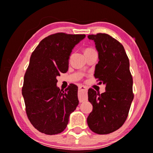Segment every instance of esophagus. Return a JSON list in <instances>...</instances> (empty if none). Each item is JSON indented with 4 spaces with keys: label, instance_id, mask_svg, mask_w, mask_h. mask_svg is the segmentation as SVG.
<instances>
[{
    "label": "esophagus",
    "instance_id": "1",
    "mask_svg": "<svg viewBox=\"0 0 153 153\" xmlns=\"http://www.w3.org/2000/svg\"><path fill=\"white\" fill-rule=\"evenodd\" d=\"M79 102H82L83 101H85V100L87 99V92H88L87 88L85 86H83V85H79Z\"/></svg>",
    "mask_w": 153,
    "mask_h": 153
}]
</instances>
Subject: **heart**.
I'll list each match as a JSON object with an SVG mask.
<instances>
[{"instance_id": "1", "label": "heart", "mask_w": 153, "mask_h": 153, "mask_svg": "<svg viewBox=\"0 0 153 153\" xmlns=\"http://www.w3.org/2000/svg\"><path fill=\"white\" fill-rule=\"evenodd\" d=\"M92 50H94V49H92V48H88V49H85V51H92Z\"/></svg>"}]
</instances>
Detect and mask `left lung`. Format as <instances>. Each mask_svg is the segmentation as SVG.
<instances>
[{"mask_svg":"<svg viewBox=\"0 0 153 153\" xmlns=\"http://www.w3.org/2000/svg\"><path fill=\"white\" fill-rule=\"evenodd\" d=\"M88 37L94 41L98 52L94 76L100 84L105 85L106 91L100 94L88 90L93 111L87 123L93 132L107 134L124 124L134 99L129 58L123 46L109 35L98 33Z\"/></svg>","mask_w":153,"mask_h":153,"instance_id":"left-lung-1","label":"left lung"}]
</instances>
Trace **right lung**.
Listing matches in <instances>:
<instances>
[{"mask_svg":"<svg viewBox=\"0 0 153 153\" xmlns=\"http://www.w3.org/2000/svg\"><path fill=\"white\" fill-rule=\"evenodd\" d=\"M85 37L63 33L51 35L31 54L22 95L29 120L42 133L53 135L64 131L78 106V87L71 84L62 91L56 85V77L68 72L71 52Z\"/></svg>","mask_w":153,"mask_h":153,"instance_id":"right-lung-1","label":"right lung"}]
</instances>
